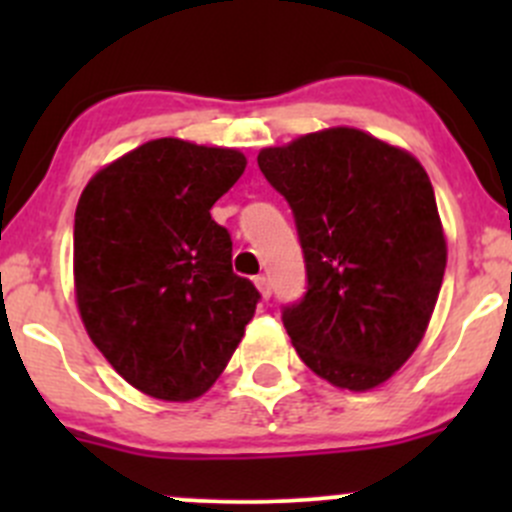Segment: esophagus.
Wrapping results in <instances>:
<instances>
[{
	"label": "esophagus",
	"mask_w": 512,
	"mask_h": 512,
	"mask_svg": "<svg viewBox=\"0 0 512 512\" xmlns=\"http://www.w3.org/2000/svg\"><path fill=\"white\" fill-rule=\"evenodd\" d=\"M255 285H257V289H260V294L265 299H270V294H272V287H270V280H267L265 275H257L255 277Z\"/></svg>",
	"instance_id": "34e87169"
}]
</instances>
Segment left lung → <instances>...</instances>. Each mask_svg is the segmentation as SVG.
Wrapping results in <instances>:
<instances>
[{
  "label": "left lung",
  "mask_w": 512,
  "mask_h": 512,
  "mask_svg": "<svg viewBox=\"0 0 512 512\" xmlns=\"http://www.w3.org/2000/svg\"><path fill=\"white\" fill-rule=\"evenodd\" d=\"M257 165L285 195L304 252L307 292L282 309L299 359L339 389L384 384L423 339L446 272L426 170L344 126L262 148Z\"/></svg>",
  "instance_id": "left-lung-1"
}]
</instances>
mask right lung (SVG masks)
<instances>
[{
	"label": "right lung",
	"mask_w": 512,
	"mask_h": 512,
	"mask_svg": "<svg viewBox=\"0 0 512 512\" xmlns=\"http://www.w3.org/2000/svg\"><path fill=\"white\" fill-rule=\"evenodd\" d=\"M247 160L232 148L158 138L101 168L74 218V285L98 352L131 386L193 401L215 384L260 292L232 272L210 218Z\"/></svg>",
	"instance_id": "add662e5"
}]
</instances>
